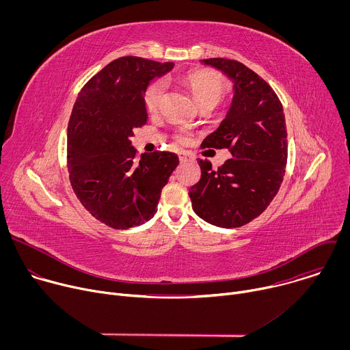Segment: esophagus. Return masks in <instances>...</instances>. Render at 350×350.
<instances>
[{"label":"esophagus","mask_w":350,"mask_h":350,"mask_svg":"<svg viewBox=\"0 0 350 350\" xmlns=\"http://www.w3.org/2000/svg\"><path fill=\"white\" fill-rule=\"evenodd\" d=\"M178 158H180V162H181V163L189 162V161L192 159L191 155H189L187 151H180V152H178Z\"/></svg>","instance_id":"1"}]
</instances>
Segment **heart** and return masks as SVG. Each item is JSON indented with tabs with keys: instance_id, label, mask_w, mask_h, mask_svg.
<instances>
[{
	"instance_id": "1",
	"label": "heart",
	"mask_w": 350,
	"mask_h": 350,
	"mask_svg": "<svg viewBox=\"0 0 350 350\" xmlns=\"http://www.w3.org/2000/svg\"><path fill=\"white\" fill-rule=\"evenodd\" d=\"M183 83L189 90L196 104L215 107L220 99L226 95L228 90V83L223 75L215 70H192L183 76ZM166 91V83L161 79L154 80L144 92V105L149 113H154L159 109L162 99ZM176 138L181 142L189 139V131L187 129H180Z\"/></svg>"
}]
</instances>
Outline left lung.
<instances>
[{
  "mask_svg": "<svg viewBox=\"0 0 350 350\" xmlns=\"http://www.w3.org/2000/svg\"><path fill=\"white\" fill-rule=\"evenodd\" d=\"M234 83L226 119L201 148H227L230 159L216 170L199 161L201 180L189 188L193 212L205 221L235 228L260 216L277 195L288 158L286 126L281 101L258 73L234 59L202 61Z\"/></svg>",
  "mask_w": 350,
  "mask_h": 350,
  "instance_id": "left-lung-1",
  "label": "left lung"
}]
</instances>
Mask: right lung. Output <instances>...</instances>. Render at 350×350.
Segmentation results:
<instances>
[{"instance_id":"add662e5","label":"right lung","mask_w":350,"mask_h":350,"mask_svg":"<svg viewBox=\"0 0 350 350\" xmlns=\"http://www.w3.org/2000/svg\"><path fill=\"white\" fill-rule=\"evenodd\" d=\"M173 62L122 57L79 92L68 124V172L81 205L101 223L127 230L151 220L178 165L173 152L141 155L130 138L146 124L144 92Z\"/></svg>"}]
</instances>
